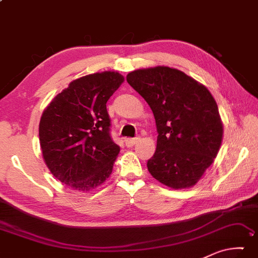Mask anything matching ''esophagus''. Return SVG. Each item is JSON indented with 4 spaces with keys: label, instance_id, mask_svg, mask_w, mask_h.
Segmentation results:
<instances>
[{
    "label": "esophagus",
    "instance_id": "esophagus-1",
    "mask_svg": "<svg viewBox=\"0 0 258 258\" xmlns=\"http://www.w3.org/2000/svg\"><path fill=\"white\" fill-rule=\"evenodd\" d=\"M138 141H139V138H132V139H126V140H125V145H126V146H127V147H128V148H130V147H133L134 145H136Z\"/></svg>",
    "mask_w": 258,
    "mask_h": 258
}]
</instances>
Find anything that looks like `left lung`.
<instances>
[{
    "mask_svg": "<svg viewBox=\"0 0 258 258\" xmlns=\"http://www.w3.org/2000/svg\"><path fill=\"white\" fill-rule=\"evenodd\" d=\"M127 83L154 113L157 147L150 174L174 189L198 182L217 156L223 124L211 93L191 77L167 67L131 72Z\"/></svg>",
    "mask_w": 258,
    "mask_h": 258,
    "instance_id": "left-lung-1",
    "label": "left lung"
}]
</instances>
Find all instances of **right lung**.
Here are the masks:
<instances>
[{"label":"right lung","instance_id":"add662e5","mask_svg":"<svg viewBox=\"0 0 258 258\" xmlns=\"http://www.w3.org/2000/svg\"><path fill=\"white\" fill-rule=\"evenodd\" d=\"M124 77L105 71L73 80L42 113L39 139L44 162L60 182L88 191L112 172L119 146L110 136L107 102Z\"/></svg>","mask_w":258,"mask_h":258}]
</instances>
